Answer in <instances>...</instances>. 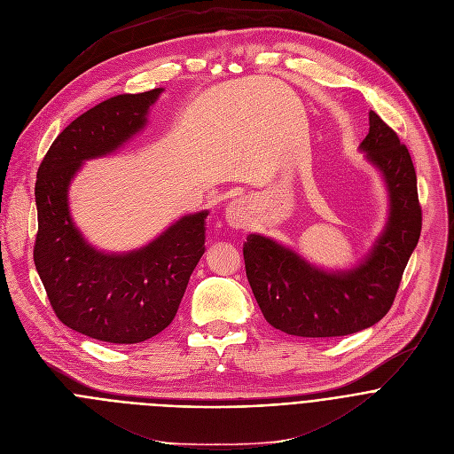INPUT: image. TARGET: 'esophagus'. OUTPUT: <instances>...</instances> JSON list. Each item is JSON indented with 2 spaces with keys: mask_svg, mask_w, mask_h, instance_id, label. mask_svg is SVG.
<instances>
[{
  "mask_svg": "<svg viewBox=\"0 0 454 454\" xmlns=\"http://www.w3.org/2000/svg\"><path fill=\"white\" fill-rule=\"evenodd\" d=\"M225 218L232 229H241L245 223V207L239 202H232L225 211Z\"/></svg>",
  "mask_w": 454,
  "mask_h": 454,
  "instance_id": "34e87169",
  "label": "esophagus"
}]
</instances>
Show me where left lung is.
Wrapping results in <instances>:
<instances>
[{"label":"left lung","instance_id":"left-lung-1","mask_svg":"<svg viewBox=\"0 0 454 454\" xmlns=\"http://www.w3.org/2000/svg\"><path fill=\"white\" fill-rule=\"evenodd\" d=\"M369 120L371 130L359 148L385 176L390 218L364 262L329 274L264 236L250 234L243 245L247 279L262 317L288 334L345 336L380 322L394 304L420 238L422 209L410 152L374 111Z\"/></svg>","mask_w":454,"mask_h":454}]
</instances>
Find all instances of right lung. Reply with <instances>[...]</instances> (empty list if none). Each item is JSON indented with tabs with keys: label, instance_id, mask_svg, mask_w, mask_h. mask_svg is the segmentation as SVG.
I'll list each match as a JSON object with an SVG mask.
<instances>
[{
	"label": "right lung",
	"instance_id": "right-lung-1",
	"mask_svg": "<svg viewBox=\"0 0 454 454\" xmlns=\"http://www.w3.org/2000/svg\"><path fill=\"white\" fill-rule=\"evenodd\" d=\"M162 89L118 95L71 121L51 143L35 180L34 262L57 318L109 343H139L166 329L204 254L207 211L180 218L146 247L104 254L73 225L67 188L85 159L114 152L146 123Z\"/></svg>",
	"mask_w": 454,
	"mask_h": 454
}]
</instances>
